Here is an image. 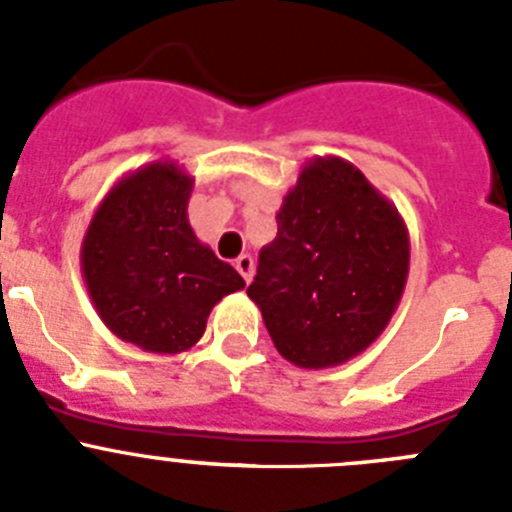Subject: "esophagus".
I'll return each mask as SVG.
<instances>
[{"instance_id":"obj_1","label":"esophagus","mask_w":512,"mask_h":512,"mask_svg":"<svg viewBox=\"0 0 512 512\" xmlns=\"http://www.w3.org/2000/svg\"><path fill=\"white\" fill-rule=\"evenodd\" d=\"M235 269H238V274L243 277V282H251L253 279V271H256V264H253V259L248 256V253H243V256H238L235 259Z\"/></svg>"}]
</instances>
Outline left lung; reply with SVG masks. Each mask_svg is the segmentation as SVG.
<instances>
[{
	"instance_id": "obj_1",
	"label": "left lung",
	"mask_w": 512,
	"mask_h": 512,
	"mask_svg": "<svg viewBox=\"0 0 512 512\" xmlns=\"http://www.w3.org/2000/svg\"><path fill=\"white\" fill-rule=\"evenodd\" d=\"M259 253L248 297L279 354L328 369L364 354L390 325L410 269L408 225L338 156L307 161Z\"/></svg>"
}]
</instances>
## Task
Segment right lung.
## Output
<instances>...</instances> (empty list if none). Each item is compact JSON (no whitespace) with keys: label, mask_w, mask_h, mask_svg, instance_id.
Segmentation results:
<instances>
[{"label":"right lung","mask_w":512,"mask_h":512,"mask_svg":"<svg viewBox=\"0 0 512 512\" xmlns=\"http://www.w3.org/2000/svg\"><path fill=\"white\" fill-rule=\"evenodd\" d=\"M194 176L169 158L115 182L81 241V277L97 315L148 354H182L200 341L212 307L246 287L194 235Z\"/></svg>","instance_id":"right-lung-1"}]
</instances>
